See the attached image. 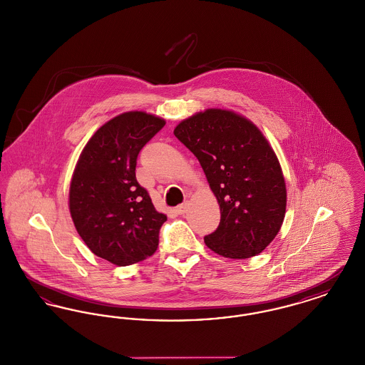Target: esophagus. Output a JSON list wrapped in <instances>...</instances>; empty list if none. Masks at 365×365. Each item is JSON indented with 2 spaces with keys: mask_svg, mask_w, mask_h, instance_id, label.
<instances>
[{
  "mask_svg": "<svg viewBox=\"0 0 365 365\" xmlns=\"http://www.w3.org/2000/svg\"><path fill=\"white\" fill-rule=\"evenodd\" d=\"M189 208V202L186 201V202H183V204H180L178 208H176V212L179 213V215H185L186 213V210Z\"/></svg>",
  "mask_w": 365,
  "mask_h": 365,
  "instance_id": "1",
  "label": "esophagus"
}]
</instances>
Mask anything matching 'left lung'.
I'll use <instances>...</instances> for the list:
<instances>
[{"instance_id": "left-lung-1", "label": "left lung", "mask_w": 365, "mask_h": 365, "mask_svg": "<svg viewBox=\"0 0 365 365\" xmlns=\"http://www.w3.org/2000/svg\"><path fill=\"white\" fill-rule=\"evenodd\" d=\"M174 134L198 158L220 207L205 245L227 259L261 253L282 227L287 200L278 157L262 133L232 110L212 108L179 123Z\"/></svg>"}]
</instances>
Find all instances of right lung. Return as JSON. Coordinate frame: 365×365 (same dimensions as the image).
<instances>
[{"label":"right lung","mask_w":365,"mask_h":365,"mask_svg":"<svg viewBox=\"0 0 365 365\" xmlns=\"http://www.w3.org/2000/svg\"><path fill=\"white\" fill-rule=\"evenodd\" d=\"M165 120L139 110L101 125L83 148L71 179L72 222L98 257L125 267L152 256L167 220L135 178L140 149Z\"/></svg>","instance_id":"add662e5"}]
</instances>
